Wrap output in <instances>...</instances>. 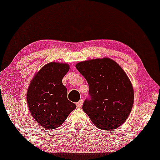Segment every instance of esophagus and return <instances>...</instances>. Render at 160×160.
<instances>
[{"mask_svg": "<svg viewBox=\"0 0 160 160\" xmlns=\"http://www.w3.org/2000/svg\"><path fill=\"white\" fill-rule=\"evenodd\" d=\"M82 104H83V100H81L76 103V107H78V108H81V107H82Z\"/></svg>", "mask_w": 160, "mask_h": 160, "instance_id": "obj_1", "label": "esophagus"}]
</instances>
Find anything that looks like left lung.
Wrapping results in <instances>:
<instances>
[{
	"label": "left lung",
	"mask_w": 160,
	"mask_h": 160,
	"mask_svg": "<svg viewBox=\"0 0 160 160\" xmlns=\"http://www.w3.org/2000/svg\"><path fill=\"white\" fill-rule=\"evenodd\" d=\"M89 85L91 99L84 112L97 128L114 130L128 117L134 103V88L122 68L109 57L82 61L75 65Z\"/></svg>",
	"instance_id": "1"
}]
</instances>
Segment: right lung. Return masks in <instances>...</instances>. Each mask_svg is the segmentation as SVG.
Returning a JSON list of instances; mask_svg holds the SVG:
<instances>
[{
	"label": "right lung",
	"mask_w": 160,
	"mask_h": 160,
	"mask_svg": "<svg viewBox=\"0 0 160 160\" xmlns=\"http://www.w3.org/2000/svg\"><path fill=\"white\" fill-rule=\"evenodd\" d=\"M69 68L68 63L48 62L36 72L28 85L26 99L29 112L44 128L60 127L76 108L68 100L67 89L62 82Z\"/></svg>",
	"instance_id": "1"
}]
</instances>
